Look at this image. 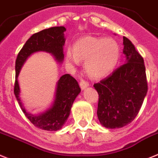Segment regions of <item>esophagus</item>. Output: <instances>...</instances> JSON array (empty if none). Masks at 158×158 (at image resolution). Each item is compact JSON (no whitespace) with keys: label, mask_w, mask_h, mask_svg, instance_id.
Here are the masks:
<instances>
[{"label":"esophagus","mask_w":158,"mask_h":158,"mask_svg":"<svg viewBox=\"0 0 158 158\" xmlns=\"http://www.w3.org/2000/svg\"><path fill=\"white\" fill-rule=\"evenodd\" d=\"M89 85V84L88 81H86L85 80H81L80 82V87L81 89L82 90H84L85 89L87 88L88 86Z\"/></svg>","instance_id":"1"}]
</instances>
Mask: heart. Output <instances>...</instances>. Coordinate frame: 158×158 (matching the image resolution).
I'll return each instance as SVG.
<instances>
[{
  "label": "heart",
  "mask_w": 158,
  "mask_h": 158,
  "mask_svg": "<svg viewBox=\"0 0 158 158\" xmlns=\"http://www.w3.org/2000/svg\"><path fill=\"white\" fill-rule=\"evenodd\" d=\"M119 59V45L111 38L83 37L74 44L73 49L68 48L65 52L66 62L71 66H77L80 60H85V68L94 78L111 73Z\"/></svg>",
  "instance_id": "1"
}]
</instances>
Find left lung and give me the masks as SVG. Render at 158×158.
I'll return each instance as SVG.
<instances>
[{
  "label": "left lung",
  "instance_id": "left-lung-1",
  "mask_svg": "<svg viewBox=\"0 0 158 158\" xmlns=\"http://www.w3.org/2000/svg\"><path fill=\"white\" fill-rule=\"evenodd\" d=\"M123 65L94 84L99 95L98 117L108 129L124 127L137 117L147 94L145 67L133 43L123 37Z\"/></svg>",
  "mask_w": 158,
  "mask_h": 158
}]
</instances>
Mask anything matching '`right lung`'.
<instances>
[{
	"instance_id": "right-lung-1",
	"label": "right lung",
	"mask_w": 158,
	"mask_h": 158,
	"mask_svg": "<svg viewBox=\"0 0 158 158\" xmlns=\"http://www.w3.org/2000/svg\"><path fill=\"white\" fill-rule=\"evenodd\" d=\"M65 31L64 26H59L52 27L34 33L25 42L16 60L15 97L26 118L36 127L47 131H57L66 122L74 100L81 92L77 81L69 74H64L60 77L56 84L54 100L52 105L45 111L38 114H33L27 111L22 103L18 76L23 64L35 52H48L54 57L56 62L62 63L64 60L63 47L65 42L64 33Z\"/></svg>"
}]
</instances>
